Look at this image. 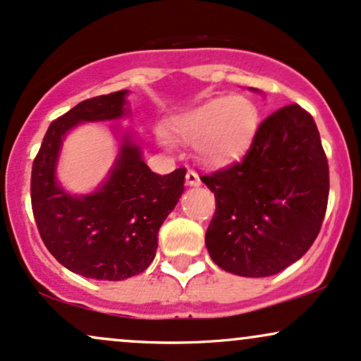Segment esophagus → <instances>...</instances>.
Wrapping results in <instances>:
<instances>
[{
    "label": "esophagus",
    "mask_w": 361,
    "mask_h": 361,
    "mask_svg": "<svg viewBox=\"0 0 361 361\" xmlns=\"http://www.w3.org/2000/svg\"><path fill=\"white\" fill-rule=\"evenodd\" d=\"M186 185L188 186H198L200 185V176L193 171V169H188L186 171Z\"/></svg>",
    "instance_id": "34e87169"
}]
</instances>
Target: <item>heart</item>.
Here are the masks:
<instances>
[{
  "label": "heart",
  "mask_w": 361,
  "mask_h": 361,
  "mask_svg": "<svg viewBox=\"0 0 361 361\" xmlns=\"http://www.w3.org/2000/svg\"><path fill=\"white\" fill-rule=\"evenodd\" d=\"M258 127V110L247 98H214L178 115L169 123L175 137L195 142L202 159L231 163L251 146Z\"/></svg>",
  "instance_id": "b5f03b06"
}]
</instances>
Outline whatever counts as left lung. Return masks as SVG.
Masks as SVG:
<instances>
[{
	"label": "left lung",
	"mask_w": 361,
	"mask_h": 361,
	"mask_svg": "<svg viewBox=\"0 0 361 361\" xmlns=\"http://www.w3.org/2000/svg\"><path fill=\"white\" fill-rule=\"evenodd\" d=\"M215 195L205 234L210 258L239 276H270L316 241L329 166L312 115L300 105L268 115L239 163L200 176Z\"/></svg>",
	"instance_id": "1"
}]
</instances>
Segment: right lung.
I'll use <instances>...</instances> for the list:
<instances>
[{
  "mask_svg": "<svg viewBox=\"0 0 361 361\" xmlns=\"http://www.w3.org/2000/svg\"><path fill=\"white\" fill-rule=\"evenodd\" d=\"M127 91L88 98L49 126L32 166V210L40 238L62 267L86 279L126 280L151 264L157 233L183 193L185 168L152 173L126 135L109 178L94 193L73 197L56 181L68 130L81 122L126 115Z\"/></svg>",
  "mask_w": 361,
  "mask_h": 361,
  "instance_id": "right-lung-1",
  "label": "right lung"
}]
</instances>
